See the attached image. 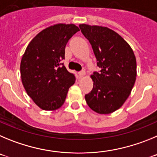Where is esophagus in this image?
<instances>
[{
    "label": "esophagus",
    "instance_id": "esophagus-1",
    "mask_svg": "<svg viewBox=\"0 0 157 157\" xmlns=\"http://www.w3.org/2000/svg\"><path fill=\"white\" fill-rule=\"evenodd\" d=\"M78 74H79V77H80V78H81V77H84V76H85L86 73H85V71H84V70H82V71L79 72Z\"/></svg>",
    "mask_w": 157,
    "mask_h": 157
}]
</instances>
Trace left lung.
I'll return each instance as SVG.
<instances>
[{
  "instance_id": "left-lung-1",
  "label": "left lung",
  "mask_w": 157,
  "mask_h": 157,
  "mask_svg": "<svg viewBox=\"0 0 157 157\" xmlns=\"http://www.w3.org/2000/svg\"><path fill=\"white\" fill-rule=\"evenodd\" d=\"M79 26L91 44L97 66L101 69L91 76L93 88L85 94V100L94 112L112 113L122 106L133 88L136 58L128 42L113 29L87 24Z\"/></svg>"
}]
</instances>
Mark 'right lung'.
<instances>
[{
  "label": "right lung",
  "instance_id": "add662e5",
  "mask_svg": "<svg viewBox=\"0 0 157 157\" xmlns=\"http://www.w3.org/2000/svg\"><path fill=\"white\" fill-rule=\"evenodd\" d=\"M80 31L74 24L59 23L40 31L29 42L20 63L22 83L28 95L44 110H56L75 83L73 73L62 66L65 48Z\"/></svg>",
  "mask_w": 157,
  "mask_h": 157
}]
</instances>
